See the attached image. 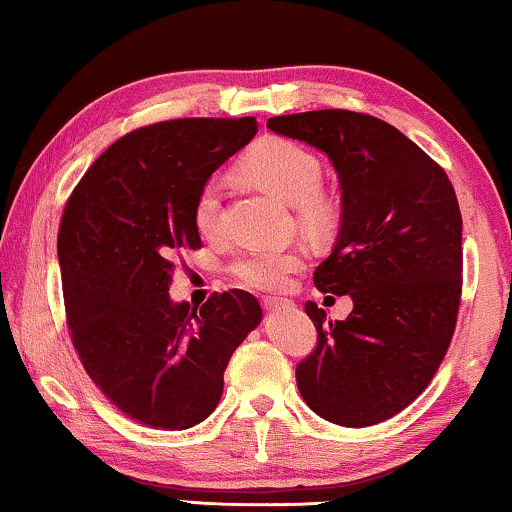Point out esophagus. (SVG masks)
I'll return each instance as SVG.
<instances>
[{"instance_id":"esophagus-1","label":"esophagus","mask_w":512,"mask_h":512,"mask_svg":"<svg viewBox=\"0 0 512 512\" xmlns=\"http://www.w3.org/2000/svg\"><path fill=\"white\" fill-rule=\"evenodd\" d=\"M293 303L291 300H282V298H263V307L268 312H277V310H286V307H291Z\"/></svg>"}]
</instances>
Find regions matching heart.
Segmentation results:
<instances>
[{
  "label": "heart",
  "instance_id": "b5f03b06",
  "mask_svg": "<svg viewBox=\"0 0 512 512\" xmlns=\"http://www.w3.org/2000/svg\"><path fill=\"white\" fill-rule=\"evenodd\" d=\"M240 170L249 181L261 186L275 198L298 207L300 221L310 228H324L331 221V205L321 198V163L303 144L284 137H268L244 156ZM221 191L216 181L200 188L193 207V223L202 235H212L219 226ZM300 254L296 249L268 247L249 249L230 263V275L247 289H282L293 270H298Z\"/></svg>",
  "mask_w": 512,
  "mask_h": 512
}]
</instances>
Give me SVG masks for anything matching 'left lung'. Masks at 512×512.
I'll return each mask as SVG.
<instances>
[{
    "instance_id": "8db88e82",
    "label": "left lung",
    "mask_w": 512,
    "mask_h": 512,
    "mask_svg": "<svg viewBox=\"0 0 512 512\" xmlns=\"http://www.w3.org/2000/svg\"><path fill=\"white\" fill-rule=\"evenodd\" d=\"M326 153L340 181V230L314 286L352 298L345 321L305 305L314 352L296 368L303 401L340 426L394 417L450 347L461 296V212L443 167L394 125L345 109L268 118Z\"/></svg>"
}]
</instances>
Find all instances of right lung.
Returning <instances> with one entry per match:
<instances>
[{"mask_svg":"<svg viewBox=\"0 0 512 512\" xmlns=\"http://www.w3.org/2000/svg\"><path fill=\"white\" fill-rule=\"evenodd\" d=\"M258 130L247 118H177L132 130L83 174L58 233L79 359L123 415L181 431L212 415L223 370L263 310L247 291L191 307L170 298L172 256L198 249L200 188Z\"/></svg>","mask_w":512,"mask_h":512,"instance_id":"add662e5","label":"right lung"}]
</instances>
